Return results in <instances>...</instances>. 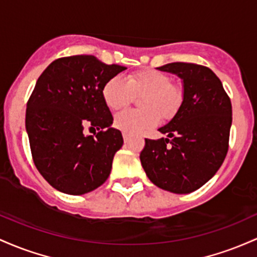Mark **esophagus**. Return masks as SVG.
I'll list each match as a JSON object with an SVG mask.
<instances>
[{
	"label": "esophagus",
	"instance_id": "obj_1",
	"mask_svg": "<svg viewBox=\"0 0 257 257\" xmlns=\"http://www.w3.org/2000/svg\"><path fill=\"white\" fill-rule=\"evenodd\" d=\"M122 137H123V142L127 143V142H128V140H130V138H128V135H127V134H122Z\"/></svg>",
	"mask_w": 257,
	"mask_h": 257
}]
</instances>
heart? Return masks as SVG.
Instances as JSON below:
<instances>
[{"label":"heart","instance_id":"1","mask_svg":"<svg viewBox=\"0 0 257 257\" xmlns=\"http://www.w3.org/2000/svg\"><path fill=\"white\" fill-rule=\"evenodd\" d=\"M103 99L113 110L123 108L132 100V94L141 96L142 110L127 109L114 117L115 127L123 134L141 135L154 127L161 120H170L180 110L183 102V90L171 83V79L159 70H141L126 79L114 76L103 87Z\"/></svg>","mask_w":257,"mask_h":257}]
</instances>
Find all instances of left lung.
Here are the masks:
<instances>
[{"label":"left lung","mask_w":257,"mask_h":257,"mask_svg":"<svg viewBox=\"0 0 257 257\" xmlns=\"http://www.w3.org/2000/svg\"><path fill=\"white\" fill-rule=\"evenodd\" d=\"M157 69L182 80L183 102L178 113L159 128L169 138L146 140L141 164L157 187L187 194L214 177L223 163L232 104L220 79L206 66L169 63Z\"/></svg>","instance_id":"8db88e82"}]
</instances>
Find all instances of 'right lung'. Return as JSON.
<instances>
[{
  "label": "right lung",
  "mask_w": 257,
  "mask_h": 257,
  "mask_svg": "<svg viewBox=\"0 0 257 257\" xmlns=\"http://www.w3.org/2000/svg\"><path fill=\"white\" fill-rule=\"evenodd\" d=\"M125 69L94 56H71L52 62L40 75L27 105L25 128L37 170L57 191L85 194L110 175L123 140L111 127L113 115L102 91ZM85 124L100 131L96 138L83 135Z\"/></svg>",
  "instance_id": "1"
}]
</instances>
